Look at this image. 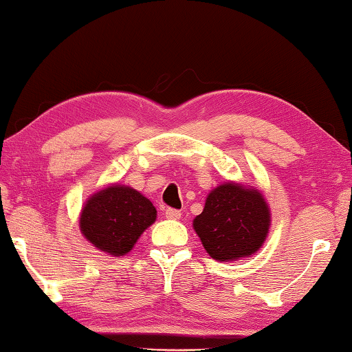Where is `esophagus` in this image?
Listing matches in <instances>:
<instances>
[{"label": "esophagus", "instance_id": "obj_1", "mask_svg": "<svg viewBox=\"0 0 352 352\" xmlns=\"http://www.w3.org/2000/svg\"><path fill=\"white\" fill-rule=\"evenodd\" d=\"M164 216L168 219H172V220H178L182 217V212L175 210V208H166L164 210Z\"/></svg>", "mask_w": 352, "mask_h": 352}]
</instances>
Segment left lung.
<instances>
[{
    "instance_id": "left-lung-1",
    "label": "left lung",
    "mask_w": 352,
    "mask_h": 352,
    "mask_svg": "<svg viewBox=\"0 0 352 352\" xmlns=\"http://www.w3.org/2000/svg\"><path fill=\"white\" fill-rule=\"evenodd\" d=\"M270 212L259 190L225 183L211 190L194 230L211 258L234 261L258 252L269 233Z\"/></svg>"
}]
</instances>
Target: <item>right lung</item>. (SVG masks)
Instances as JSON below:
<instances>
[{
  "label": "right lung",
  "instance_id": "right-lung-1",
  "mask_svg": "<svg viewBox=\"0 0 352 352\" xmlns=\"http://www.w3.org/2000/svg\"><path fill=\"white\" fill-rule=\"evenodd\" d=\"M157 219L152 201L127 186H110L87 201L80 214V231L94 247L113 256L132 250L147 226Z\"/></svg>",
  "mask_w": 352,
  "mask_h": 352
}]
</instances>
